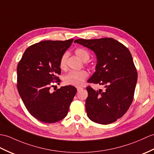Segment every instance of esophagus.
<instances>
[{
	"label": "esophagus",
	"instance_id": "34e87169",
	"mask_svg": "<svg viewBox=\"0 0 154 154\" xmlns=\"http://www.w3.org/2000/svg\"><path fill=\"white\" fill-rule=\"evenodd\" d=\"M83 87H77V91H80V90H81V89H83Z\"/></svg>",
	"mask_w": 154,
	"mask_h": 154
}]
</instances>
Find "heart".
Segmentation results:
<instances>
[{
	"mask_svg": "<svg viewBox=\"0 0 154 154\" xmlns=\"http://www.w3.org/2000/svg\"><path fill=\"white\" fill-rule=\"evenodd\" d=\"M75 54L83 62L87 61L90 55L89 53L83 48H77L75 50ZM67 58V54L64 53L61 56L59 62V66L61 69H65L66 68V60ZM88 77V73L85 70L79 71H71L69 73L66 74L63 77L64 83L69 85L80 86L84 82L85 79Z\"/></svg>",
	"mask_w": 154,
	"mask_h": 154,
	"instance_id": "heart-1",
	"label": "heart"
}]
</instances>
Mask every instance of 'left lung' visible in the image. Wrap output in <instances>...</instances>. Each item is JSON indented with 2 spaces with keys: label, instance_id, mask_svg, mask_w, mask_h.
I'll use <instances>...</instances> for the list:
<instances>
[{
  "label": "left lung",
  "instance_id": "1",
  "mask_svg": "<svg viewBox=\"0 0 154 154\" xmlns=\"http://www.w3.org/2000/svg\"><path fill=\"white\" fill-rule=\"evenodd\" d=\"M74 42L93 51L96 71L88 83L104 86L94 90L87 87L85 108L89 119L108 125L122 117L133 102L138 74L128 49L112 38L76 39Z\"/></svg>",
  "mask_w": 154,
  "mask_h": 154
}]
</instances>
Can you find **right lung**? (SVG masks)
Masks as SVG:
<instances>
[{"instance_id": "1", "label": "right lung", "mask_w": 154, "mask_h": 154, "mask_svg": "<svg viewBox=\"0 0 154 154\" xmlns=\"http://www.w3.org/2000/svg\"><path fill=\"white\" fill-rule=\"evenodd\" d=\"M73 39L44 41L28 47L17 67V87L25 106L32 116L45 123L63 119L77 92L65 86L51 92V83L60 82V59Z\"/></svg>"}]
</instances>
